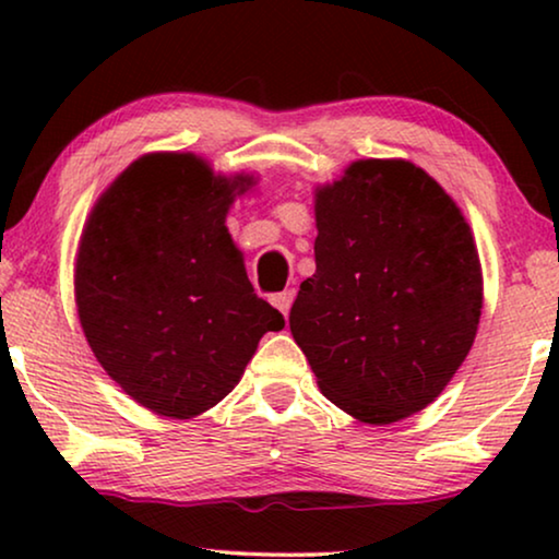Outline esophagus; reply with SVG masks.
<instances>
[{
    "mask_svg": "<svg viewBox=\"0 0 559 559\" xmlns=\"http://www.w3.org/2000/svg\"><path fill=\"white\" fill-rule=\"evenodd\" d=\"M293 300H295V289H285V293H280V295L272 297V305L282 312V316L287 318L289 316V308H293Z\"/></svg>",
    "mask_w": 559,
    "mask_h": 559,
    "instance_id": "34e87169",
    "label": "esophagus"
}]
</instances>
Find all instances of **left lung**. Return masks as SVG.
Instances as JSON below:
<instances>
[{
  "mask_svg": "<svg viewBox=\"0 0 559 559\" xmlns=\"http://www.w3.org/2000/svg\"><path fill=\"white\" fill-rule=\"evenodd\" d=\"M316 274L289 331L335 407L392 425L435 402L484 308L471 226L407 159H358L316 190Z\"/></svg>",
  "mask_w": 559,
  "mask_h": 559,
  "instance_id": "left-lung-1",
  "label": "left lung"
}]
</instances>
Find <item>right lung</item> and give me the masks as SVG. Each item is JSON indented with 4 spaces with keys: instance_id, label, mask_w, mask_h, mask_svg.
<instances>
[{
    "instance_id": "add662e5",
    "label": "right lung",
    "mask_w": 559,
    "mask_h": 559,
    "mask_svg": "<svg viewBox=\"0 0 559 559\" xmlns=\"http://www.w3.org/2000/svg\"><path fill=\"white\" fill-rule=\"evenodd\" d=\"M254 178L213 175L180 152L144 155L98 198L75 259L81 328L104 371L142 407L190 419L239 384L285 318L257 297L226 228Z\"/></svg>"
}]
</instances>
